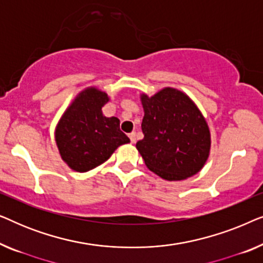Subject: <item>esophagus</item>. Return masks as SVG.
<instances>
[{
    "label": "esophagus",
    "mask_w": 263,
    "mask_h": 263,
    "mask_svg": "<svg viewBox=\"0 0 263 263\" xmlns=\"http://www.w3.org/2000/svg\"><path fill=\"white\" fill-rule=\"evenodd\" d=\"M129 139H130V142L132 143H135L136 142V133L133 132L129 134Z\"/></svg>",
    "instance_id": "1"
}]
</instances>
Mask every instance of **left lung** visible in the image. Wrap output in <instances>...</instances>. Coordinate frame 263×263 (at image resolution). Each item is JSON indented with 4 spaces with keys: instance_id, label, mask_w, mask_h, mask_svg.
<instances>
[{
    "instance_id": "1",
    "label": "left lung",
    "mask_w": 263,
    "mask_h": 263,
    "mask_svg": "<svg viewBox=\"0 0 263 263\" xmlns=\"http://www.w3.org/2000/svg\"><path fill=\"white\" fill-rule=\"evenodd\" d=\"M143 139L136 148L151 171L166 181L196 175L210 157L211 133L203 115L184 92L165 87L140 96Z\"/></svg>"
}]
</instances>
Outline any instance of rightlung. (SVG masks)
I'll return each instance as SVG.
<instances>
[{"label": "right lung", "mask_w": 263, "mask_h": 263, "mask_svg": "<svg viewBox=\"0 0 263 263\" xmlns=\"http://www.w3.org/2000/svg\"><path fill=\"white\" fill-rule=\"evenodd\" d=\"M110 98L97 87L75 97L55 129L61 158L71 170L87 172L111 157L117 147L130 142L117 117H105L102 107Z\"/></svg>", "instance_id": "right-lung-1"}]
</instances>
